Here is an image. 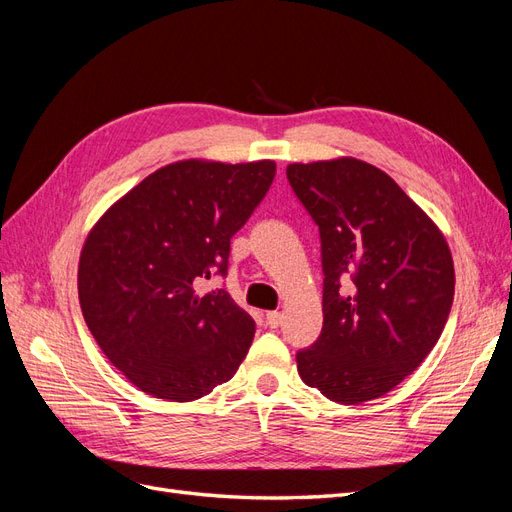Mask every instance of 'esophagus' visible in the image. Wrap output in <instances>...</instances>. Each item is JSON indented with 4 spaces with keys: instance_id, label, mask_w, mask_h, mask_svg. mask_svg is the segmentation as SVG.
Instances as JSON below:
<instances>
[{
    "instance_id": "34e87169",
    "label": "esophagus",
    "mask_w": 512,
    "mask_h": 512,
    "mask_svg": "<svg viewBox=\"0 0 512 512\" xmlns=\"http://www.w3.org/2000/svg\"><path fill=\"white\" fill-rule=\"evenodd\" d=\"M267 324L271 329H277L282 324V314L280 312H267Z\"/></svg>"
}]
</instances>
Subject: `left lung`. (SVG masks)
Masks as SVG:
<instances>
[{"instance_id": "1", "label": "left lung", "mask_w": 512, "mask_h": 512, "mask_svg": "<svg viewBox=\"0 0 512 512\" xmlns=\"http://www.w3.org/2000/svg\"><path fill=\"white\" fill-rule=\"evenodd\" d=\"M320 228L322 333L297 354L301 380L335 404L393 391L438 344L455 297L442 230L399 185L356 158L286 166Z\"/></svg>"}]
</instances>
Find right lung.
Instances as JSON below:
<instances>
[{
	"mask_svg": "<svg viewBox=\"0 0 512 512\" xmlns=\"http://www.w3.org/2000/svg\"><path fill=\"white\" fill-rule=\"evenodd\" d=\"M273 177V160H179L134 185L89 230L79 258L83 318L136 389L194 401L237 374L256 324L224 288L198 286L226 273L230 237Z\"/></svg>",
	"mask_w": 512,
	"mask_h": 512,
	"instance_id": "obj_1",
	"label": "right lung"
}]
</instances>
